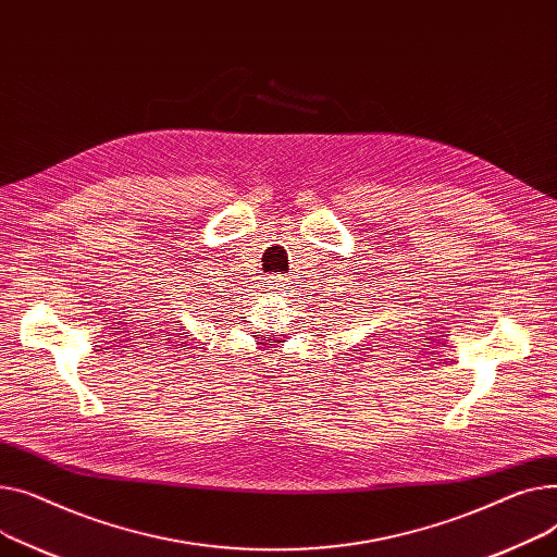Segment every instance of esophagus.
Returning <instances> with one entry per match:
<instances>
[{
    "label": "esophagus",
    "mask_w": 557,
    "mask_h": 557,
    "mask_svg": "<svg viewBox=\"0 0 557 557\" xmlns=\"http://www.w3.org/2000/svg\"><path fill=\"white\" fill-rule=\"evenodd\" d=\"M278 287H281V285H278Z\"/></svg>",
    "instance_id": "34e87169"
}]
</instances>
